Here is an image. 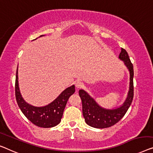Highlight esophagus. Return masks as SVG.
Returning a JSON list of instances; mask_svg holds the SVG:
<instances>
[{"label": "esophagus", "instance_id": "34e87169", "mask_svg": "<svg viewBox=\"0 0 153 153\" xmlns=\"http://www.w3.org/2000/svg\"><path fill=\"white\" fill-rule=\"evenodd\" d=\"M75 86H76V88H77V89H80V88L83 87V83H82L81 81H77L75 82Z\"/></svg>", "mask_w": 153, "mask_h": 153}]
</instances>
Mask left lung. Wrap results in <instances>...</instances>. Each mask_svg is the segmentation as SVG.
Instances as JSON below:
<instances>
[{
    "label": "left lung",
    "instance_id": "8db88e82",
    "mask_svg": "<svg viewBox=\"0 0 153 153\" xmlns=\"http://www.w3.org/2000/svg\"><path fill=\"white\" fill-rule=\"evenodd\" d=\"M119 59L123 61L130 72V86L127 98L122 105L113 109H107L99 105L87 92L79 90V94L82 101V110L85 123L96 128H105L114 125L121 120L131 105L133 99V65L128 52L121 48Z\"/></svg>",
    "mask_w": 153,
    "mask_h": 153
}]
</instances>
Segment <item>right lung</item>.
Returning a JSON list of instances; mask_svg holds the SVG:
<instances>
[{
	"label": "right lung",
	"mask_w": 153,
	"mask_h": 153,
	"mask_svg": "<svg viewBox=\"0 0 153 153\" xmlns=\"http://www.w3.org/2000/svg\"><path fill=\"white\" fill-rule=\"evenodd\" d=\"M44 35H41L43 36ZM18 77V68L15 83V94L18 105L24 115L32 123L41 128H52L61 122L63 111L68 99L75 92V86L72 85L64 90L56 99L45 106L37 107L24 100L20 92Z\"/></svg>",
	"instance_id": "obj_1"
}]
</instances>
